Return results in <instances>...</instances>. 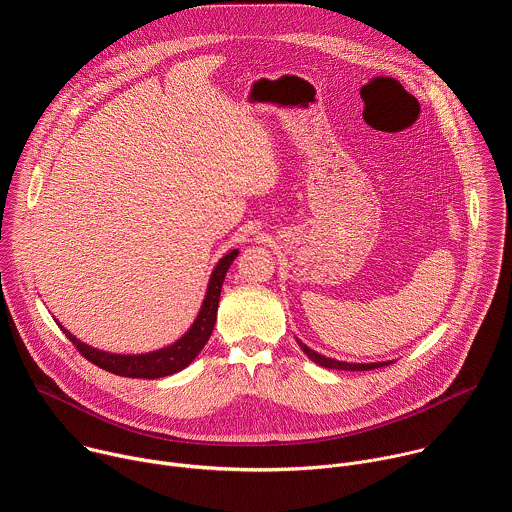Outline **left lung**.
<instances>
[{"mask_svg":"<svg viewBox=\"0 0 512 512\" xmlns=\"http://www.w3.org/2000/svg\"><path fill=\"white\" fill-rule=\"evenodd\" d=\"M297 344L301 346V350L305 352V356H307L311 362H315V364H319V366H323V368H329V370H344V372H366V370H376V368H382V366H390V364H392V362H372V364L339 362V360H331V358H325V356H321V354L313 352V350H311V348H307L303 342H299V339H297Z\"/></svg>","mask_w":512,"mask_h":512,"instance_id":"1","label":"left lung"}]
</instances>
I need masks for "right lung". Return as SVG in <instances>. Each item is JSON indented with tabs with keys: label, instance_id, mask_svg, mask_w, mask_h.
Here are the masks:
<instances>
[{
	"label": "right lung",
	"instance_id": "add662e5",
	"mask_svg": "<svg viewBox=\"0 0 512 512\" xmlns=\"http://www.w3.org/2000/svg\"><path fill=\"white\" fill-rule=\"evenodd\" d=\"M237 255H239V249H231L229 253H225L219 259V263L215 265V269L211 273L207 293H205V299H203L197 319L193 321V325L181 339H177L175 344H170L166 348H160V350H154L148 354H132V356L130 354H110V352L96 350V348L80 342V339L76 335H72L60 321H56V323L60 325V329L66 333V337L88 362L96 364L98 368H102L106 372H112L122 378H142V380H156V378L177 374V372L185 370L209 342L215 321H217L221 287H223L225 275Z\"/></svg>",
	"mask_w": 512,
	"mask_h": 512
}]
</instances>
